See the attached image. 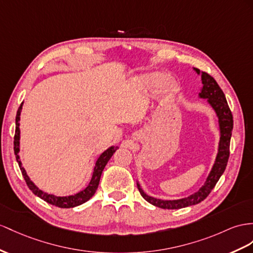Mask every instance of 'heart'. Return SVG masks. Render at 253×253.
Instances as JSON below:
<instances>
[{"instance_id":"obj_1","label":"heart","mask_w":253,"mask_h":253,"mask_svg":"<svg viewBox=\"0 0 253 253\" xmlns=\"http://www.w3.org/2000/svg\"><path fill=\"white\" fill-rule=\"evenodd\" d=\"M165 78H166V76L163 74H158V73L148 74V75H145L140 80V85L144 89H151L156 85H158L159 83L163 82L165 80ZM173 89H174V83L167 82L166 86H165L166 92H171V90H173Z\"/></svg>"}]
</instances>
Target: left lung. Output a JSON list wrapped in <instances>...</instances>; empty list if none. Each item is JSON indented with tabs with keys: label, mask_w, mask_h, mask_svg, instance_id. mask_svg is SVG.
<instances>
[{
	"label": "left lung",
	"mask_w": 253,
	"mask_h": 253,
	"mask_svg": "<svg viewBox=\"0 0 253 253\" xmlns=\"http://www.w3.org/2000/svg\"><path fill=\"white\" fill-rule=\"evenodd\" d=\"M193 69L196 70V73L198 75H201V79H202L203 84L202 88H201V92L199 93V97L200 98L207 99V102H209L211 108L215 110V112L218 116L220 128L218 153L216 156L215 164H213L211 171L209 174V176H207L204 185L201 187L197 192H194L191 196L187 198L178 200H161L153 198L147 196V194L142 190L139 183H137L141 196L143 197L148 203L164 210L184 209V207L196 205L200 203L201 201H203L211 193V191L213 189V187L216 186L220 176L223 174L230 156V141L233 130V115L229 108L228 101L225 99V96L222 92V89L220 88L218 83L211 76H210L207 73H204V71L201 73L200 69L198 68Z\"/></svg>",
	"instance_id": "left-lung-1"
}]
</instances>
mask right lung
<instances>
[{
    "mask_svg": "<svg viewBox=\"0 0 253 253\" xmlns=\"http://www.w3.org/2000/svg\"><path fill=\"white\" fill-rule=\"evenodd\" d=\"M22 105H23V102L21 103L20 107H19L18 111H17V115H16V131H15V138H14V151H15L18 165H19V167H20L22 175L25 179V183H27L28 187L32 190V192L35 194V196L40 197L43 201H46L47 203L57 206V207H61V209H70V207H75V206L85 203L86 201H88L95 194L97 188H98L100 176H101V173H102L103 169H105V167L108 164V161L110 160V158L112 157V155L115 153V151L118 150L119 147L118 146L109 147L108 150H106L98 157V159H97L96 164H95V167H94L92 178H90V182L85 189H83L82 191L74 194V196H68V197H56V196H54V194H49L47 192H43L30 179L27 172H25V170H24V168L22 167L20 157H19V155H18L19 152H20V148H19V145H20V142H19V140H20V128H19V125H20V123H19V121H20Z\"/></svg>",
    "mask_w": 253,
    "mask_h": 253,
    "instance_id": "right-lung-1",
    "label": "right lung"
}]
</instances>
